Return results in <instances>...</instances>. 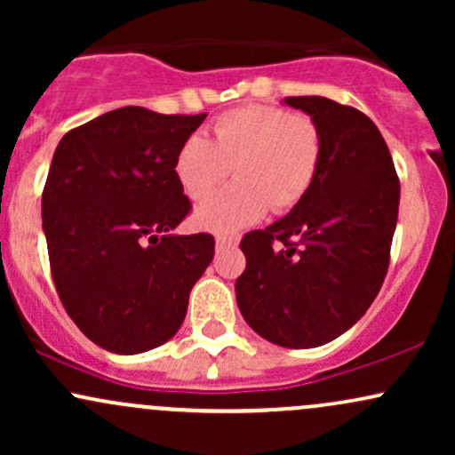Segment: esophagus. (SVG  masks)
Returning <instances> with one entry per match:
<instances>
[{
	"instance_id": "obj_1",
	"label": "esophagus",
	"mask_w": 455,
	"mask_h": 455,
	"mask_svg": "<svg viewBox=\"0 0 455 455\" xmlns=\"http://www.w3.org/2000/svg\"><path fill=\"white\" fill-rule=\"evenodd\" d=\"M239 243L237 237H227V235H218L216 237V248L218 250H227V248H235Z\"/></svg>"
}]
</instances>
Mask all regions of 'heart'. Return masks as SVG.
I'll use <instances>...</instances> for the list:
<instances>
[{"label": "heart", "mask_w": 455, "mask_h": 455, "mask_svg": "<svg viewBox=\"0 0 455 455\" xmlns=\"http://www.w3.org/2000/svg\"><path fill=\"white\" fill-rule=\"evenodd\" d=\"M321 128L310 115L248 104L220 115L212 140L192 134L175 156V177L192 201H203L237 175L195 213V227L235 233L269 210L286 212L307 195L321 166Z\"/></svg>", "instance_id": "1"}]
</instances>
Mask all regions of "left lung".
Returning a JSON list of instances; mask_svg holds the SVG:
<instances>
[{
  "label": "left lung",
  "instance_id": "left-lung-1",
  "mask_svg": "<svg viewBox=\"0 0 455 455\" xmlns=\"http://www.w3.org/2000/svg\"><path fill=\"white\" fill-rule=\"evenodd\" d=\"M321 128L307 195L242 239L237 306L265 340L286 348L331 342L365 315L383 286L398 222L400 180L372 119L323 96H291Z\"/></svg>",
  "mask_w": 455,
  "mask_h": 455
}]
</instances>
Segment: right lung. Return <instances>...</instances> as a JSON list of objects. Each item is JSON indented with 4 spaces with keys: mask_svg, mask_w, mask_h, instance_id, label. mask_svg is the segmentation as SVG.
<instances>
[{
    "mask_svg": "<svg viewBox=\"0 0 455 455\" xmlns=\"http://www.w3.org/2000/svg\"><path fill=\"white\" fill-rule=\"evenodd\" d=\"M205 117L124 107L57 145L43 192L51 275L76 327L107 351L171 340L212 263L210 233H171L192 210L175 177L177 149Z\"/></svg>",
    "mask_w": 455,
    "mask_h": 455,
    "instance_id": "obj_1",
    "label": "right lung"
}]
</instances>
